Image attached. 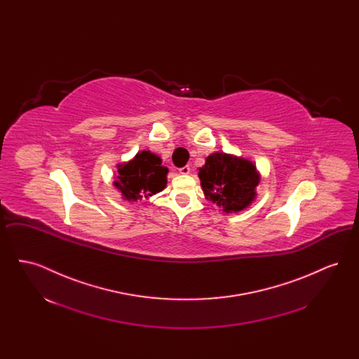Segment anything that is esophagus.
<instances>
[{"label": "esophagus", "mask_w": 359, "mask_h": 359, "mask_svg": "<svg viewBox=\"0 0 359 359\" xmlns=\"http://www.w3.org/2000/svg\"><path fill=\"white\" fill-rule=\"evenodd\" d=\"M189 171H191L189 165H184V167H182V168L179 170V172H180L182 175H188V173H189Z\"/></svg>", "instance_id": "1"}]
</instances>
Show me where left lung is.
I'll return each instance as SVG.
<instances>
[{
    "instance_id": "obj_1",
    "label": "left lung",
    "mask_w": 359,
    "mask_h": 359,
    "mask_svg": "<svg viewBox=\"0 0 359 359\" xmlns=\"http://www.w3.org/2000/svg\"><path fill=\"white\" fill-rule=\"evenodd\" d=\"M199 179L205 198L226 212L250 205L259 180L250 161L224 154L208 156L199 170Z\"/></svg>"
}]
</instances>
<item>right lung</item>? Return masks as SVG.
Masks as SVG:
<instances>
[{"mask_svg":"<svg viewBox=\"0 0 359 359\" xmlns=\"http://www.w3.org/2000/svg\"><path fill=\"white\" fill-rule=\"evenodd\" d=\"M167 172L158 156L142 151L132 161L121 165L114 184L125 199L137 201L142 196H152L165 187Z\"/></svg>","mask_w":359,"mask_h":359,"instance_id":"add662e5","label":"right lung"}]
</instances>
